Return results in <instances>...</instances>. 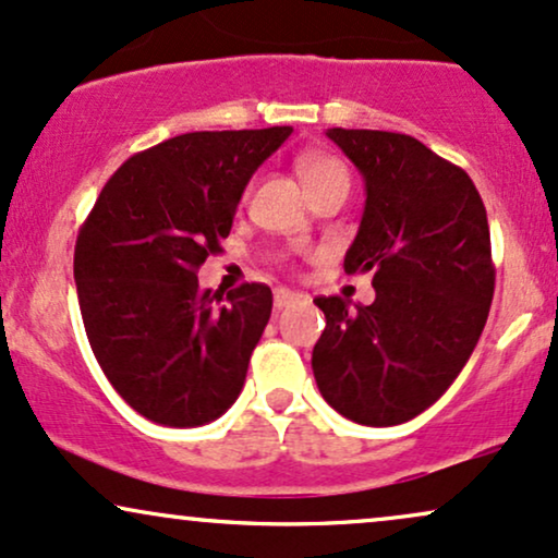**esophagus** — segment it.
I'll return each instance as SVG.
<instances>
[{"instance_id": "1", "label": "esophagus", "mask_w": 558, "mask_h": 558, "mask_svg": "<svg viewBox=\"0 0 558 558\" xmlns=\"http://www.w3.org/2000/svg\"><path fill=\"white\" fill-rule=\"evenodd\" d=\"M298 298H300L298 292L284 290V287H277V290H274V307H277V311H281V307L292 305Z\"/></svg>"}]
</instances>
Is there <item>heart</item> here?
Masks as SVG:
<instances>
[{
	"label": "heart",
	"mask_w": 558,
	"mask_h": 558,
	"mask_svg": "<svg viewBox=\"0 0 558 558\" xmlns=\"http://www.w3.org/2000/svg\"><path fill=\"white\" fill-rule=\"evenodd\" d=\"M298 172H300V177H303L307 190L316 187V185H324V182H329V180H337V177H347L344 163L339 159H333V156H326V154L300 156Z\"/></svg>",
	"instance_id": "b5f03b06"
}]
</instances>
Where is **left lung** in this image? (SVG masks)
Masks as SVG:
<instances>
[{
  "mask_svg": "<svg viewBox=\"0 0 558 558\" xmlns=\"http://www.w3.org/2000/svg\"><path fill=\"white\" fill-rule=\"evenodd\" d=\"M365 182L347 274H373L376 300L316 298L318 391L360 425H399L428 410L473 355L490 300L488 216L468 172L402 133L331 128Z\"/></svg>",
  "mask_w": 558,
  "mask_h": 558,
  "instance_id": "obj_1",
  "label": "left lung"
}]
</instances>
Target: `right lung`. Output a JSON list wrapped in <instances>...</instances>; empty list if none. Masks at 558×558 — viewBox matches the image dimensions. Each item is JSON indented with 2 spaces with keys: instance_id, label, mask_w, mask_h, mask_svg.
<instances>
[{
  "instance_id": "obj_1",
  "label": "right lung",
  "mask_w": 558,
  "mask_h": 558,
  "mask_svg": "<svg viewBox=\"0 0 558 558\" xmlns=\"http://www.w3.org/2000/svg\"><path fill=\"white\" fill-rule=\"evenodd\" d=\"M292 128L185 133L130 156L77 232L75 284L90 350L117 395L148 421L195 428L245 384L271 290L198 287L255 169Z\"/></svg>"
}]
</instances>
